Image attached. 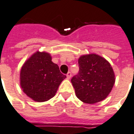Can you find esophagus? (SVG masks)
I'll return each instance as SVG.
<instances>
[{
    "mask_svg": "<svg viewBox=\"0 0 134 134\" xmlns=\"http://www.w3.org/2000/svg\"><path fill=\"white\" fill-rule=\"evenodd\" d=\"M66 76H67V78H68V79H70V78H71V72H68V73H67Z\"/></svg>",
    "mask_w": 134,
    "mask_h": 134,
    "instance_id": "obj_1",
    "label": "esophagus"
}]
</instances>
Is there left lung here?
<instances>
[{
    "instance_id": "obj_1",
    "label": "left lung",
    "mask_w": 134,
    "mask_h": 134,
    "mask_svg": "<svg viewBox=\"0 0 134 134\" xmlns=\"http://www.w3.org/2000/svg\"><path fill=\"white\" fill-rule=\"evenodd\" d=\"M79 73L71 79L76 97L84 103L104 100L112 90L115 75L109 61L95 54L78 59Z\"/></svg>"
}]
</instances>
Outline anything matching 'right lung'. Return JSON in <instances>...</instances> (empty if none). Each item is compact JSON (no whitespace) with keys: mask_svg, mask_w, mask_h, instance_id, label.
<instances>
[{"mask_svg":"<svg viewBox=\"0 0 134 134\" xmlns=\"http://www.w3.org/2000/svg\"><path fill=\"white\" fill-rule=\"evenodd\" d=\"M66 78L60 72L59 66L52 61L50 54L37 52L22 66L20 82L23 91L28 97L42 102L54 97Z\"/></svg>","mask_w":134,"mask_h":134,"instance_id":"obj_1","label":"right lung"}]
</instances>
